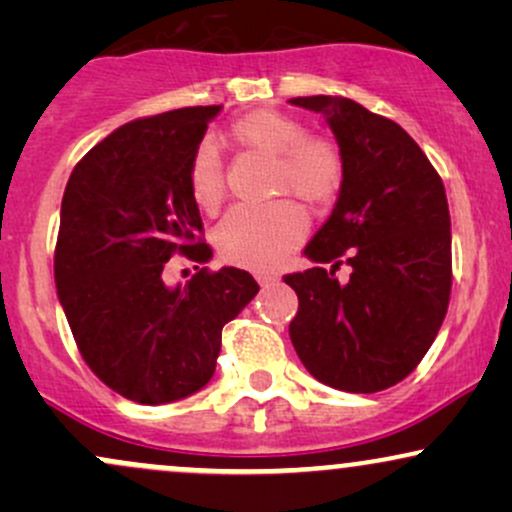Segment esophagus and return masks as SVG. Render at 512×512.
I'll return each instance as SVG.
<instances>
[{"mask_svg":"<svg viewBox=\"0 0 512 512\" xmlns=\"http://www.w3.org/2000/svg\"><path fill=\"white\" fill-rule=\"evenodd\" d=\"M274 281H276L274 274H257V284L260 286H269V284H274Z\"/></svg>","mask_w":512,"mask_h":512,"instance_id":"1","label":"esophagus"}]
</instances>
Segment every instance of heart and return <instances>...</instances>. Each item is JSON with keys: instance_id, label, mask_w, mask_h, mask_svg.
Instances as JSON below:
<instances>
[{"instance_id": "obj_1", "label": "heart", "mask_w": 512, "mask_h": 512, "mask_svg": "<svg viewBox=\"0 0 512 512\" xmlns=\"http://www.w3.org/2000/svg\"><path fill=\"white\" fill-rule=\"evenodd\" d=\"M228 137L245 149L274 158L272 192H293L305 202L330 199L342 185L344 161L337 144L315 137L298 117L279 110H252L228 127ZM187 185L195 204L214 211L223 199V170L214 146L199 144L192 154ZM308 231L303 209L291 199L262 207H233L216 228V248L226 262L245 269H272L286 260Z\"/></svg>"}]
</instances>
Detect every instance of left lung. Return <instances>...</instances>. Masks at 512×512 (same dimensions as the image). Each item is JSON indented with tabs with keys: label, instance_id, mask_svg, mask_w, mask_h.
Wrapping results in <instances>:
<instances>
[{
	"label": "left lung",
	"instance_id": "obj_1",
	"mask_svg": "<svg viewBox=\"0 0 512 512\" xmlns=\"http://www.w3.org/2000/svg\"><path fill=\"white\" fill-rule=\"evenodd\" d=\"M289 103L325 117L344 161L332 216L303 250L315 267L284 276L298 296L291 344L320 383L380 392L419 366L448 313L443 180L397 122L361 103L342 96ZM342 256L352 267L346 282L333 276Z\"/></svg>",
	"mask_w": 512,
	"mask_h": 512
}]
</instances>
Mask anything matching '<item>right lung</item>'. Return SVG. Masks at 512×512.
<instances>
[{
  "label": "right lung",
  "mask_w": 512,
  "mask_h": 512,
  "mask_svg": "<svg viewBox=\"0 0 512 512\" xmlns=\"http://www.w3.org/2000/svg\"><path fill=\"white\" fill-rule=\"evenodd\" d=\"M223 105L134 120L76 163L60 209L55 284L88 368L122 397L168 404L202 390L216 370L221 330L257 281L236 267L170 286L175 252L207 262L202 216L187 170Z\"/></svg>",
  "instance_id": "obj_1"
}]
</instances>
